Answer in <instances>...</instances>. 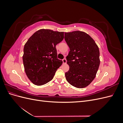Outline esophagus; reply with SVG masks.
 <instances>
[{
    "instance_id": "34e87169",
    "label": "esophagus",
    "mask_w": 123,
    "mask_h": 123,
    "mask_svg": "<svg viewBox=\"0 0 123 123\" xmlns=\"http://www.w3.org/2000/svg\"><path fill=\"white\" fill-rule=\"evenodd\" d=\"M62 61L63 64H66V63H67V60H66V58H64Z\"/></svg>"
}]
</instances>
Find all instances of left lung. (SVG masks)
I'll list each match as a JSON object with an SVG mask.
<instances>
[{"label": "left lung", "instance_id": "left-lung-1", "mask_svg": "<svg viewBox=\"0 0 123 123\" xmlns=\"http://www.w3.org/2000/svg\"><path fill=\"white\" fill-rule=\"evenodd\" d=\"M65 40L70 48L66 57L69 70L66 80L73 86L83 88L95 77L100 64L99 51L94 40L85 32H65Z\"/></svg>", "mask_w": 123, "mask_h": 123}]
</instances>
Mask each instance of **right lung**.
<instances>
[{
  "mask_svg": "<svg viewBox=\"0 0 123 123\" xmlns=\"http://www.w3.org/2000/svg\"><path fill=\"white\" fill-rule=\"evenodd\" d=\"M64 32L40 29L25 43L23 56L25 72L31 82L37 86L53 79L62 61L57 58L56 44L64 39Z\"/></svg>",
  "mask_w": 123,
  "mask_h": 123,
  "instance_id": "right-lung-1",
  "label": "right lung"
}]
</instances>
